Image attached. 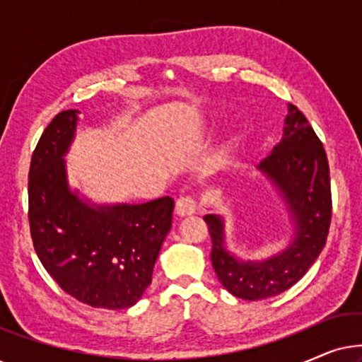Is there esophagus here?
I'll return each instance as SVG.
<instances>
[{
  "instance_id": "1",
  "label": "esophagus",
  "mask_w": 362,
  "mask_h": 362,
  "mask_svg": "<svg viewBox=\"0 0 362 362\" xmlns=\"http://www.w3.org/2000/svg\"><path fill=\"white\" fill-rule=\"evenodd\" d=\"M175 211L177 216H189V214H196L197 212V201L194 196H181L177 197Z\"/></svg>"
}]
</instances>
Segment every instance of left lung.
<instances>
[{
    "label": "left lung",
    "mask_w": 362,
    "mask_h": 362,
    "mask_svg": "<svg viewBox=\"0 0 362 362\" xmlns=\"http://www.w3.org/2000/svg\"><path fill=\"white\" fill-rule=\"evenodd\" d=\"M293 212L296 235L288 249L265 262H240L224 249L219 216L204 217L212 239L211 260L227 291L244 300L270 298L303 276L326 244L331 224L329 166L323 143L298 107L288 105L284 138L259 165Z\"/></svg>",
    "instance_id": "left-lung-1"
}]
</instances>
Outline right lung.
<instances>
[{
    "label": "right lung",
    "instance_id": "1",
    "mask_svg": "<svg viewBox=\"0 0 362 362\" xmlns=\"http://www.w3.org/2000/svg\"><path fill=\"white\" fill-rule=\"evenodd\" d=\"M77 110L59 112L33 151L28 219L34 250L54 281L93 308L133 306L151 284L153 267L171 229L175 201L90 207L69 191L62 156Z\"/></svg>",
    "mask_w": 362,
    "mask_h": 362
}]
</instances>
